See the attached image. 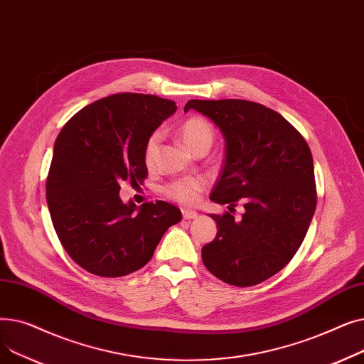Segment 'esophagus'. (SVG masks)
<instances>
[{
  "label": "esophagus",
  "mask_w": 364,
  "mask_h": 364,
  "mask_svg": "<svg viewBox=\"0 0 364 364\" xmlns=\"http://www.w3.org/2000/svg\"><path fill=\"white\" fill-rule=\"evenodd\" d=\"M198 217L196 211H192V209H183V218L184 220H193Z\"/></svg>",
  "instance_id": "esophagus-1"
}]
</instances>
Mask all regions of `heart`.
Listing matches in <instances>:
<instances>
[{"label": "heart", "instance_id": "heart-1", "mask_svg": "<svg viewBox=\"0 0 364 364\" xmlns=\"http://www.w3.org/2000/svg\"><path fill=\"white\" fill-rule=\"evenodd\" d=\"M180 136L184 144L192 150L193 153L208 151L209 147L214 143V128L203 118H188L183 122L180 128ZM162 134L161 131H155L147 139L143 150L144 164L147 166H151L156 162L159 146H161ZM205 188V181L198 177L192 178H181L176 180L165 186V193L171 199H174L178 203L183 205H193L199 200L202 192Z\"/></svg>", "mask_w": 364, "mask_h": 364}]
</instances>
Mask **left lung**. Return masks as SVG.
I'll return each mask as SVG.
<instances>
[{
    "instance_id": "left-lung-1",
    "label": "left lung",
    "mask_w": 364,
    "mask_h": 364,
    "mask_svg": "<svg viewBox=\"0 0 364 364\" xmlns=\"http://www.w3.org/2000/svg\"><path fill=\"white\" fill-rule=\"evenodd\" d=\"M211 119L225 141V156L213 188L215 203L245 214H211L217 236L202 247V261L220 280L254 286L279 273L307 235L317 195L310 147L277 112L247 100H188Z\"/></svg>"
}]
</instances>
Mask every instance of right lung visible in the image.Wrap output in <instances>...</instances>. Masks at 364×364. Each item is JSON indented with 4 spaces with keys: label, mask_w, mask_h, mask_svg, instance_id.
<instances>
[{
    "label": "right lung",
    "mask_w": 364,
    "mask_h": 364,
    "mask_svg": "<svg viewBox=\"0 0 364 364\" xmlns=\"http://www.w3.org/2000/svg\"><path fill=\"white\" fill-rule=\"evenodd\" d=\"M176 110L156 95L113 94L75 113L55 139L47 205L65 251L84 270L102 277L137 272L181 220L168 202L137 206L119 198L122 181H144V144Z\"/></svg>",
    "instance_id": "right-lung-1"
}]
</instances>
